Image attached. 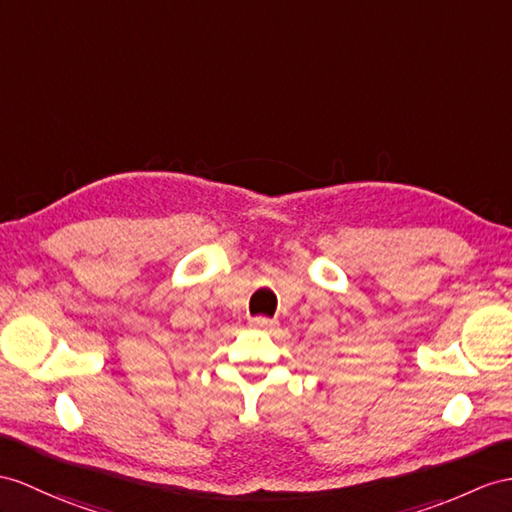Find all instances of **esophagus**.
<instances>
[{
  "label": "esophagus",
  "mask_w": 512,
  "mask_h": 512,
  "mask_svg": "<svg viewBox=\"0 0 512 512\" xmlns=\"http://www.w3.org/2000/svg\"><path fill=\"white\" fill-rule=\"evenodd\" d=\"M249 326L256 328V330H271L273 326H276V321L267 319V317H254L252 321H249Z\"/></svg>",
  "instance_id": "esophagus-1"
}]
</instances>
